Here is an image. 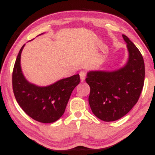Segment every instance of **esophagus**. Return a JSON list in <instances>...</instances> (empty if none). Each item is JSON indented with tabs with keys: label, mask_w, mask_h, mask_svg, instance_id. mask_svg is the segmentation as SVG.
<instances>
[{
	"label": "esophagus",
	"mask_w": 155,
	"mask_h": 155,
	"mask_svg": "<svg viewBox=\"0 0 155 155\" xmlns=\"http://www.w3.org/2000/svg\"><path fill=\"white\" fill-rule=\"evenodd\" d=\"M86 72L85 71H81L79 73L80 76V79H81V81H84L85 79H86Z\"/></svg>",
	"instance_id": "obj_1"
}]
</instances>
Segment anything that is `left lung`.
<instances>
[{"mask_svg": "<svg viewBox=\"0 0 155 155\" xmlns=\"http://www.w3.org/2000/svg\"><path fill=\"white\" fill-rule=\"evenodd\" d=\"M128 59L115 71H90L86 82L90 87L89 104L100 120L112 122L127 114L138 102L145 77L143 58L135 44L125 35Z\"/></svg>", "mask_w": 155, "mask_h": 155, "instance_id": "1", "label": "left lung"}]
</instances>
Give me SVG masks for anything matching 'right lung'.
I'll list each match as a JSON object with an SVG mask.
<instances>
[{"mask_svg":"<svg viewBox=\"0 0 155 155\" xmlns=\"http://www.w3.org/2000/svg\"><path fill=\"white\" fill-rule=\"evenodd\" d=\"M25 45L19 51L12 74L15 98L32 119L42 123L54 122L65 112L71 92L80 82L79 75L62 79L44 87L31 83L25 77L21 68V54Z\"/></svg>","mask_w":155,"mask_h":155,"instance_id":"1","label":"right lung"}]
</instances>
